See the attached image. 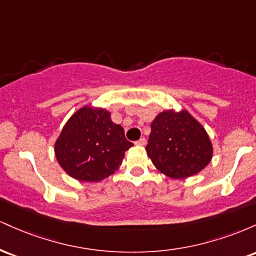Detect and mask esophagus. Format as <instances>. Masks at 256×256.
<instances>
[{"mask_svg": "<svg viewBox=\"0 0 256 256\" xmlns=\"http://www.w3.org/2000/svg\"><path fill=\"white\" fill-rule=\"evenodd\" d=\"M146 144V140L144 137L140 138V140H136V146H144Z\"/></svg>", "mask_w": 256, "mask_h": 256, "instance_id": "1", "label": "esophagus"}]
</instances>
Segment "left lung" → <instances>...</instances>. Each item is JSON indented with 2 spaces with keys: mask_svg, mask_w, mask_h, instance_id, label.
<instances>
[{
  "mask_svg": "<svg viewBox=\"0 0 256 256\" xmlns=\"http://www.w3.org/2000/svg\"><path fill=\"white\" fill-rule=\"evenodd\" d=\"M146 150L158 171L174 179L198 173L213 154L207 132L186 110L158 114L152 122Z\"/></svg>",
  "mask_w": 256,
  "mask_h": 256,
  "instance_id": "8db88e82",
  "label": "left lung"
}]
</instances>
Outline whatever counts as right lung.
I'll return each mask as SVG.
<instances>
[{"mask_svg": "<svg viewBox=\"0 0 256 256\" xmlns=\"http://www.w3.org/2000/svg\"><path fill=\"white\" fill-rule=\"evenodd\" d=\"M134 143L104 110L83 107L66 122L55 143V155L67 174L80 182H100L122 165Z\"/></svg>", "mask_w": 256, "mask_h": 256, "instance_id": "add662e5", "label": "right lung"}]
</instances>
